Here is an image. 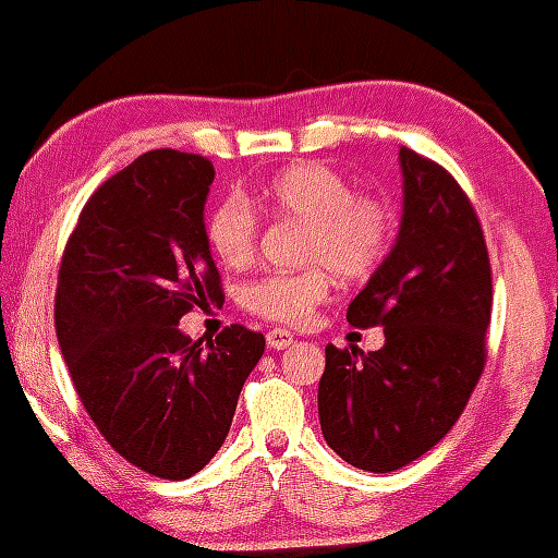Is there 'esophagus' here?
I'll return each instance as SVG.
<instances>
[{"label":"esophagus","instance_id":"esophagus-1","mask_svg":"<svg viewBox=\"0 0 558 558\" xmlns=\"http://www.w3.org/2000/svg\"><path fill=\"white\" fill-rule=\"evenodd\" d=\"M291 343H293V336L288 330L275 328V330L267 332V345H270V349H275V351H283Z\"/></svg>","mask_w":558,"mask_h":558}]
</instances>
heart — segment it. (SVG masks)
Listing matches in <instances>:
<instances>
[{
    "mask_svg": "<svg viewBox=\"0 0 558 558\" xmlns=\"http://www.w3.org/2000/svg\"><path fill=\"white\" fill-rule=\"evenodd\" d=\"M262 202L278 217L306 226L301 272H272L243 293V306L278 325H301L328 299L330 270L338 278H362L377 265L388 243V209L373 196H354L338 170L301 162L280 170L262 189ZM257 217L230 196L207 222V241L228 267H246L257 248Z\"/></svg>",
    "mask_w": 558,
    "mask_h": 558,
    "instance_id": "heart-1",
    "label": "heart"
}]
</instances>
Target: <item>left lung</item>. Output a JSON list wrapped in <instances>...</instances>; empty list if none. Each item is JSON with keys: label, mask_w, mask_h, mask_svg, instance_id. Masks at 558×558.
Wrapping results in <instances>:
<instances>
[{"label": "left lung", "mask_w": 558, "mask_h": 558, "mask_svg": "<svg viewBox=\"0 0 558 558\" xmlns=\"http://www.w3.org/2000/svg\"><path fill=\"white\" fill-rule=\"evenodd\" d=\"M401 226L345 319L383 325V349L325 345L319 427L343 462L393 472L430 451L464 412L485 367L490 262L462 185L401 146Z\"/></svg>", "instance_id": "8db88e82"}]
</instances>
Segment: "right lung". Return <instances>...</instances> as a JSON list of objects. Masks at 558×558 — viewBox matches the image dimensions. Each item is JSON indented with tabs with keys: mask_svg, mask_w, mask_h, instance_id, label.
Segmentation results:
<instances>
[{
	"mask_svg": "<svg viewBox=\"0 0 558 558\" xmlns=\"http://www.w3.org/2000/svg\"><path fill=\"white\" fill-rule=\"evenodd\" d=\"M215 168L175 149L141 155L88 198L62 254L54 328L88 417L120 457L185 480L220 451L265 354L230 325L202 349L178 328L220 301L204 204Z\"/></svg>",
	"mask_w": 558,
	"mask_h": 558,
	"instance_id": "right-lung-1",
	"label": "right lung"
}]
</instances>
